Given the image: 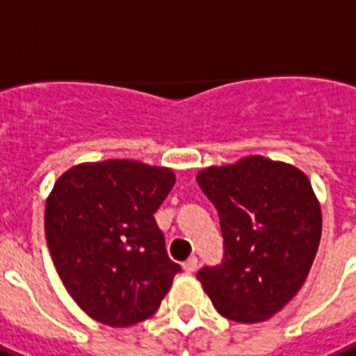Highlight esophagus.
<instances>
[{"label": "esophagus", "instance_id": "esophagus-1", "mask_svg": "<svg viewBox=\"0 0 356 356\" xmlns=\"http://www.w3.org/2000/svg\"><path fill=\"white\" fill-rule=\"evenodd\" d=\"M197 267H198V258H195V256H191L189 260L184 261V271L186 273H195Z\"/></svg>", "mask_w": 356, "mask_h": 356}]
</instances>
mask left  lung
Masks as SVG:
<instances>
[{"label":"left lung","mask_w":356,"mask_h":356,"mask_svg":"<svg viewBox=\"0 0 356 356\" xmlns=\"http://www.w3.org/2000/svg\"><path fill=\"white\" fill-rule=\"evenodd\" d=\"M197 181L219 213L225 256L202 282L221 316L266 321L307 280L321 238V209L301 170L261 156L209 167Z\"/></svg>","instance_id":"1"}]
</instances>
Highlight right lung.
I'll return each mask as SVG.
<instances>
[{"label":"right lung","mask_w":356,"mask_h":356,"mask_svg":"<svg viewBox=\"0 0 356 356\" xmlns=\"http://www.w3.org/2000/svg\"><path fill=\"white\" fill-rule=\"evenodd\" d=\"M175 180L165 167L109 159L55 181L44 219L49 254L66 291L96 321H145L181 271L154 217Z\"/></svg>","instance_id":"1"}]
</instances>
